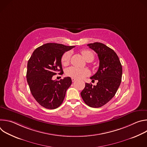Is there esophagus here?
<instances>
[{
	"instance_id": "34e87169",
	"label": "esophagus",
	"mask_w": 147,
	"mask_h": 147,
	"mask_svg": "<svg viewBox=\"0 0 147 147\" xmlns=\"http://www.w3.org/2000/svg\"><path fill=\"white\" fill-rule=\"evenodd\" d=\"M71 80H72L73 82H74V81L76 80V79L74 78H71Z\"/></svg>"
}]
</instances>
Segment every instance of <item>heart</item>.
I'll return each mask as SVG.
<instances>
[{"label": "heart", "instance_id": "b5f03b06", "mask_svg": "<svg viewBox=\"0 0 147 147\" xmlns=\"http://www.w3.org/2000/svg\"><path fill=\"white\" fill-rule=\"evenodd\" d=\"M81 53L83 56L84 58L87 61H91L94 59V53L90 50H82L81 51ZM70 56L71 52L69 51L66 52L63 54L61 57V62L63 65L67 66L69 63ZM89 73L90 72L86 68H78L73 66L69 67L66 70V74L67 76L77 79H81L87 76L89 74Z\"/></svg>", "mask_w": 147, "mask_h": 147}]
</instances>
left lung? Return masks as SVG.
Instances as JSON below:
<instances>
[{"mask_svg":"<svg viewBox=\"0 0 147 147\" xmlns=\"http://www.w3.org/2000/svg\"><path fill=\"white\" fill-rule=\"evenodd\" d=\"M97 54L99 66L90 78L98 80L96 86L86 83L81 92L84 102L90 107L99 108L107 103L116 94L121 81L122 66L115 52L100 42L87 45Z\"/></svg>","mask_w":147,"mask_h":147,"instance_id":"8db88e82","label":"left lung"}]
</instances>
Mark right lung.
<instances>
[{
  "instance_id": "obj_1",
  "label": "right lung",
  "mask_w": 147,
  "mask_h": 147,
  "mask_svg": "<svg viewBox=\"0 0 147 147\" xmlns=\"http://www.w3.org/2000/svg\"><path fill=\"white\" fill-rule=\"evenodd\" d=\"M74 47L48 43L37 48L30 57L27 80L32 96L42 107L54 109L63 101L71 79L67 77L57 81L53 80L52 77L58 72L63 74L61 57L65 52Z\"/></svg>"
}]
</instances>
